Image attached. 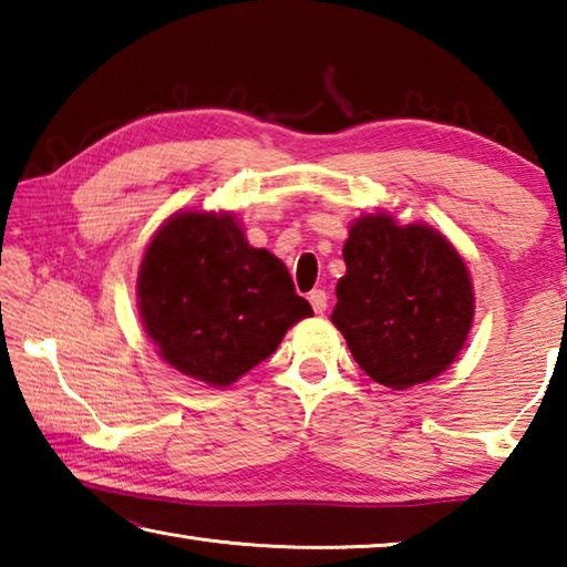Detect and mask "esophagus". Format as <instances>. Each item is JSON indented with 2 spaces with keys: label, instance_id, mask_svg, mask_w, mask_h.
<instances>
[{
  "label": "esophagus",
  "instance_id": "34e87169",
  "mask_svg": "<svg viewBox=\"0 0 567 567\" xmlns=\"http://www.w3.org/2000/svg\"><path fill=\"white\" fill-rule=\"evenodd\" d=\"M307 300H310L312 310L318 312V315H322L324 310H328V292H324V290H312L310 297H307Z\"/></svg>",
  "mask_w": 567,
  "mask_h": 567
}]
</instances>
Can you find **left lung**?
I'll list each match as a JSON object with an SVG mask.
<instances>
[{
  "mask_svg": "<svg viewBox=\"0 0 567 567\" xmlns=\"http://www.w3.org/2000/svg\"><path fill=\"white\" fill-rule=\"evenodd\" d=\"M332 324L354 362L392 390L435 380L473 328L475 292L455 245L422 223L360 215L342 247Z\"/></svg>",
  "mask_w": 567,
  "mask_h": 567,
  "instance_id": "1",
  "label": "left lung"
}]
</instances>
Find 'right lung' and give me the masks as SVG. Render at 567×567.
<instances>
[{
	"label": "right lung",
	"instance_id": "obj_1",
	"mask_svg": "<svg viewBox=\"0 0 567 567\" xmlns=\"http://www.w3.org/2000/svg\"><path fill=\"white\" fill-rule=\"evenodd\" d=\"M137 307L159 358L209 388L233 385L312 315L285 262L249 245L235 213L207 209H179L152 235Z\"/></svg>",
	"mask_w": 567,
	"mask_h": 567
}]
</instances>
